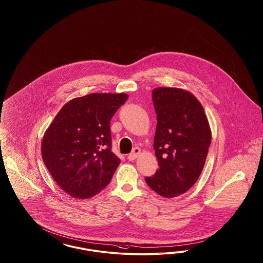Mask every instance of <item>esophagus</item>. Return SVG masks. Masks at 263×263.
<instances>
[{
  "label": "esophagus",
  "mask_w": 263,
  "mask_h": 263,
  "mask_svg": "<svg viewBox=\"0 0 263 263\" xmlns=\"http://www.w3.org/2000/svg\"><path fill=\"white\" fill-rule=\"evenodd\" d=\"M140 154H141V148L134 147L132 152L128 155V160H129V161H133V160H135Z\"/></svg>",
  "instance_id": "esophagus-1"
}]
</instances>
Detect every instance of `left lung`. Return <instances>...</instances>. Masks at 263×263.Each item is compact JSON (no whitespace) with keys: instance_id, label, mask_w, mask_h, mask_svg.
I'll list each match as a JSON object with an SVG mask.
<instances>
[{"instance_id":"8db88e82","label":"left lung","mask_w":263,"mask_h":263,"mask_svg":"<svg viewBox=\"0 0 263 263\" xmlns=\"http://www.w3.org/2000/svg\"><path fill=\"white\" fill-rule=\"evenodd\" d=\"M152 100L157 115L153 148L159 168L145 177L152 190L175 198L197 182L211 143V130L202 105L191 92L156 88Z\"/></svg>"}]
</instances>
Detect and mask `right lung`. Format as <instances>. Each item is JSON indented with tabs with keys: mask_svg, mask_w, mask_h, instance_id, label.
<instances>
[{
	"mask_svg": "<svg viewBox=\"0 0 263 263\" xmlns=\"http://www.w3.org/2000/svg\"><path fill=\"white\" fill-rule=\"evenodd\" d=\"M126 93H90L64 104L41 143L44 164L57 184L76 199L104 189L120 165L111 152L110 122Z\"/></svg>",
	"mask_w": 263,
	"mask_h": 263,
	"instance_id": "1",
	"label": "right lung"
}]
</instances>
